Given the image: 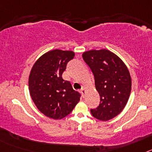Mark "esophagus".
Instances as JSON below:
<instances>
[{"instance_id": "obj_1", "label": "esophagus", "mask_w": 152, "mask_h": 152, "mask_svg": "<svg viewBox=\"0 0 152 152\" xmlns=\"http://www.w3.org/2000/svg\"><path fill=\"white\" fill-rule=\"evenodd\" d=\"M80 93H81V94H82V96H84V95H85V89H84V88H81V89H80Z\"/></svg>"}]
</instances>
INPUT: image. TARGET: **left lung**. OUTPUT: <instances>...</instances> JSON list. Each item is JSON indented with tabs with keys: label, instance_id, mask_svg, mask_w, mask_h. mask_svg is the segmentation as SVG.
I'll return each instance as SVG.
<instances>
[{
	"label": "left lung",
	"instance_id": "1",
	"mask_svg": "<svg viewBox=\"0 0 152 152\" xmlns=\"http://www.w3.org/2000/svg\"><path fill=\"white\" fill-rule=\"evenodd\" d=\"M83 59L94 76L100 104L91 109L92 116L107 121L121 113L128 102L132 81L126 64L117 56L107 49L83 53Z\"/></svg>",
	"mask_w": 152,
	"mask_h": 152
}]
</instances>
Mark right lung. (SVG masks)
Listing matches in <instances>:
<instances>
[{
	"label": "right lung",
	"instance_id": "1",
	"mask_svg": "<svg viewBox=\"0 0 152 152\" xmlns=\"http://www.w3.org/2000/svg\"><path fill=\"white\" fill-rule=\"evenodd\" d=\"M74 57L72 51H50L42 56L31 70L29 94L39 110L48 117H65L80 100L81 95L62 78L67 64Z\"/></svg>",
	"mask_w": 152,
	"mask_h": 152
}]
</instances>
